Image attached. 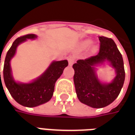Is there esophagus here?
<instances>
[{
    "instance_id": "34e87169",
    "label": "esophagus",
    "mask_w": 135,
    "mask_h": 135,
    "mask_svg": "<svg viewBox=\"0 0 135 135\" xmlns=\"http://www.w3.org/2000/svg\"><path fill=\"white\" fill-rule=\"evenodd\" d=\"M75 60H76V58H75V57H74V56H71V57H69L68 61H69V66L73 65V64L74 63Z\"/></svg>"
}]
</instances>
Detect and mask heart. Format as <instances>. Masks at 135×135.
Wrapping results in <instances>:
<instances>
[{"label": "heart", "instance_id": "b5f03b06", "mask_svg": "<svg viewBox=\"0 0 135 135\" xmlns=\"http://www.w3.org/2000/svg\"><path fill=\"white\" fill-rule=\"evenodd\" d=\"M91 43H92V41H90V40H86V41H85L83 42L82 46L83 47H87L90 46V45H91ZM92 50L93 51L96 50V47H93Z\"/></svg>", "mask_w": 135, "mask_h": 135}]
</instances>
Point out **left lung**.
Returning a JSON list of instances; mask_svg holds the SVG:
<instances>
[{
	"mask_svg": "<svg viewBox=\"0 0 135 135\" xmlns=\"http://www.w3.org/2000/svg\"><path fill=\"white\" fill-rule=\"evenodd\" d=\"M99 52L85 59H79L73 65L74 81L78 99L92 108H103L112 103L119 95L125 80L122 55L110 38L99 36ZM107 60L116 69L117 76L109 84L99 82L94 66Z\"/></svg>",
	"mask_w": 135,
	"mask_h": 135,
	"instance_id": "1",
	"label": "left lung"
}]
</instances>
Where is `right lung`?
Listing matches in <instances>:
<instances>
[{
	"label": "right lung",
	"instance_id": "add662e5",
	"mask_svg": "<svg viewBox=\"0 0 135 135\" xmlns=\"http://www.w3.org/2000/svg\"><path fill=\"white\" fill-rule=\"evenodd\" d=\"M36 38L35 34H27L16 39L7 51L3 67V78L7 90L17 102L26 107H37L48 102L53 95L55 83L68 66L67 60L53 61L46 71L33 82L27 84L16 83L12 76L10 60L20 43Z\"/></svg>",
	"mask_w": 135,
	"mask_h": 135
}]
</instances>
